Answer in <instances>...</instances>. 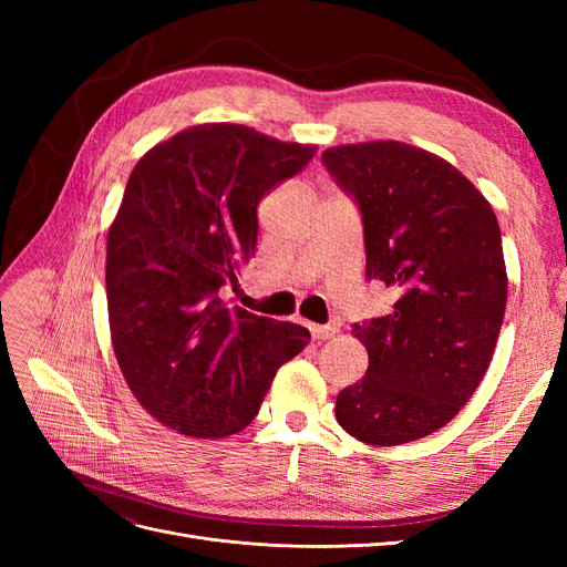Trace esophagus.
I'll use <instances>...</instances> for the list:
<instances>
[{"label": "esophagus", "instance_id": "esophagus-1", "mask_svg": "<svg viewBox=\"0 0 567 567\" xmlns=\"http://www.w3.org/2000/svg\"><path fill=\"white\" fill-rule=\"evenodd\" d=\"M310 331H312V338H315L317 342L331 340V338H336V333H338L336 326H310Z\"/></svg>", "mask_w": 567, "mask_h": 567}]
</instances>
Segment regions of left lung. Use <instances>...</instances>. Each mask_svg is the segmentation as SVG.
Returning a JSON list of instances; mask_svg holds the SVG:
<instances>
[{
    "mask_svg": "<svg viewBox=\"0 0 567 567\" xmlns=\"http://www.w3.org/2000/svg\"><path fill=\"white\" fill-rule=\"evenodd\" d=\"M321 161L362 210L367 277L398 293L390 315L354 323L369 369L338 394L336 419L379 447L421 440L489 369L508 296L499 221L468 177L419 146L342 144Z\"/></svg>",
    "mask_w": 567,
    "mask_h": 567,
    "instance_id": "1",
    "label": "left lung"
}]
</instances>
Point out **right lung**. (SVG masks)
<instances>
[{
  "label": "right lung",
  "mask_w": 567,
  "mask_h": 567,
  "mask_svg": "<svg viewBox=\"0 0 567 567\" xmlns=\"http://www.w3.org/2000/svg\"><path fill=\"white\" fill-rule=\"evenodd\" d=\"M315 144L203 123L148 148L109 229L106 298L123 379L148 414L186 437H229L257 416L305 326L229 307L257 246V205L298 175Z\"/></svg>",
  "instance_id": "1"
}]
</instances>
